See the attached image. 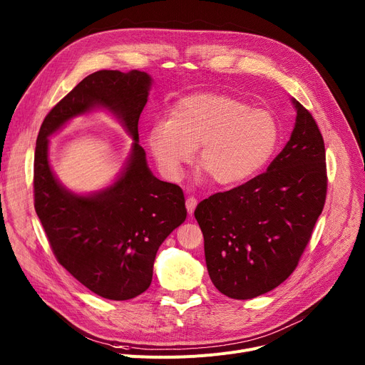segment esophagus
<instances>
[{
	"label": "esophagus",
	"instance_id": "34e87169",
	"mask_svg": "<svg viewBox=\"0 0 365 365\" xmlns=\"http://www.w3.org/2000/svg\"><path fill=\"white\" fill-rule=\"evenodd\" d=\"M196 206H197V200H196L195 197L188 196V197H187V200H185V207H187V212L190 213V215H192V213H195Z\"/></svg>",
	"mask_w": 365,
	"mask_h": 365
}]
</instances>
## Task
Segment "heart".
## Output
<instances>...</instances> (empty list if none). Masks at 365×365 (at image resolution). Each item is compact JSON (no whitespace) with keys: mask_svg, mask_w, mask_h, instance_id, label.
I'll use <instances>...</instances> for the list:
<instances>
[{"mask_svg":"<svg viewBox=\"0 0 365 365\" xmlns=\"http://www.w3.org/2000/svg\"><path fill=\"white\" fill-rule=\"evenodd\" d=\"M278 140L280 126L271 110L218 93L178 100L168 120L155 122L145 135L168 180L180 178L199 148V168L221 187L253 178L272 158Z\"/></svg>","mask_w":365,"mask_h":365,"instance_id":"heart-1","label":"heart"}]
</instances>
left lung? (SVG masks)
I'll return each mask as SVG.
<instances>
[{
	"label": "left lung",
	"mask_w": 365,
	"mask_h": 365,
	"mask_svg": "<svg viewBox=\"0 0 365 365\" xmlns=\"http://www.w3.org/2000/svg\"><path fill=\"white\" fill-rule=\"evenodd\" d=\"M292 103L293 133L267 173L217 192L195 210L210 280L231 299L261 296L286 280L326 203L323 135L305 107Z\"/></svg>",
	"instance_id": "obj_1"
}]
</instances>
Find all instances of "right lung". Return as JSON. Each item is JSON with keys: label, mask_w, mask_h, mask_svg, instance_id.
<instances>
[{"label": "right lung", "mask_w": 365, "mask_h": 365, "mask_svg": "<svg viewBox=\"0 0 365 365\" xmlns=\"http://www.w3.org/2000/svg\"><path fill=\"white\" fill-rule=\"evenodd\" d=\"M150 87L145 72H94L53 107L36 138L35 210L53 253L81 284L110 301H128L148 289L159 246L187 217L182 190L152 174L138 144V119ZM96 106L112 111L135 143L118 180L83 197L55 178L48 137Z\"/></svg>", "instance_id": "right-lung-1"}]
</instances>
